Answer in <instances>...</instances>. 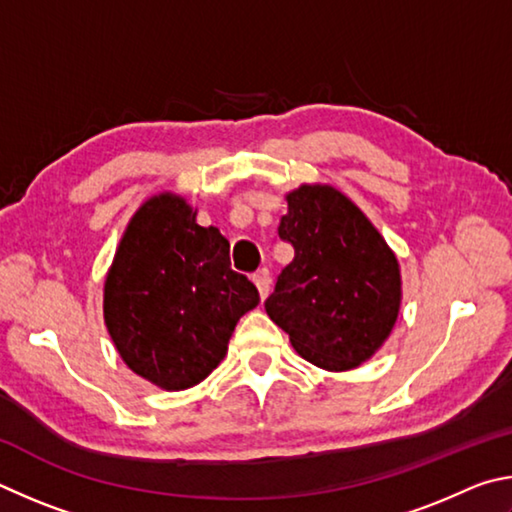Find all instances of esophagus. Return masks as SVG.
Returning <instances> with one entry per match:
<instances>
[{"label": "esophagus", "instance_id": "esophagus-1", "mask_svg": "<svg viewBox=\"0 0 512 512\" xmlns=\"http://www.w3.org/2000/svg\"><path fill=\"white\" fill-rule=\"evenodd\" d=\"M254 283H256V288H258V294H261V299H265L267 294H270V285H272L270 270H267V267H263V270H258L254 274Z\"/></svg>", "mask_w": 512, "mask_h": 512}]
</instances>
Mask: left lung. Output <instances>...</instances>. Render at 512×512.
Listing matches in <instances>:
<instances>
[{
	"mask_svg": "<svg viewBox=\"0 0 512 512\" xmlns=\"http://www.w3.org/2000/svg\"><path fill=\"white\" fill-rule=\"evenodd\" d=\"M279 236L294 261L276 279L267 315L321 369L369 360L400 310L398 261L378 229L333 186H301L288 195Z\"/></svg>",
	"mask_w": 512,
	"mask_h": 512,
	"instance_id": "8db88e82",
	"label": "left lung"
}]
</instances>
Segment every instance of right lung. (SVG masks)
<instances>
[{
    "instance_id": "1",
    "label": "right lung",
    "mask_w": 512,
    "mask_h": 512,
    "mask_svg": "<svg viewBox=\"0 0 512 512\" xmlns=\"http://www.w3.org/2000/svg\"><path fill=\"white\" fill-rule=\"evenodd\" d=\"M258 290L231 270L229 240L200 227L182 197L157 195L134 213L105 281V324L130 369L161 389L202 382L227 355Z\"/></svg>"
}]
</instances>
